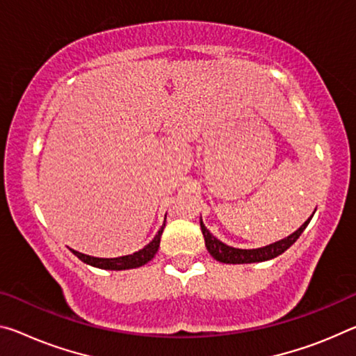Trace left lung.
Returning a JSON list of instances; mask_svg holds the SVG:
<instances>
[{"label":"left lung","mask_w":356,"mask_h":356,"mask_svg":"<svg viewBox=\"0 0 356 356\" xmlns=\"http://www.w3.org/2000/svg\"><path fill=\"white\" fill-rule=\"evenodd\" d=\"M310 218H307L306 222H304L301 227L295 231V233L286 236L285 239H280L277 242H274V244H269L266 247H259V249H249V250L234 249V247L223 244L222 241H218L216 236L211 234V231L204 227L202 220L200 223H201V231H202V236H204L207 250L213 258L217 259V261L227 263V264H244V263L268 261V259H273L275 257L282 255V253H284L286 249H290V247L298 241V238H300L302 231L306 229V227L309 225Z\"/></svg>","instance_id":"8db88e82"}]
</instances>
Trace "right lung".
<instances>
[{
    "instance_id": "obj_1",
    "label": "right lung",
    "mask_w": 356,
    "mask_h": 356,
    "mask_svg": "<svg viewBox=\"0 0 356 356\" xmlns=\"http://www.w3.org/2000/svg\"><path fill=\"white\" fill-rule=\"evenodd\" d=\"M163 229H165V223H163V227L160 229H158V233H156L155 238L152 239L149 244L144 247V249L134 252V253H131V255L117 257V258H97V257L86 255V253L76 252V250H72V249H71V252L74 253V255L79 259H81V261L90 264V266L99 268V269L123 270V269L139 268V266H144L145 263H149L150 259L155 257V253L158 252V247H160V239H161Z\"/></svg>"
}]
</instances>
